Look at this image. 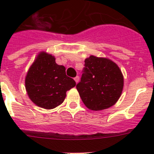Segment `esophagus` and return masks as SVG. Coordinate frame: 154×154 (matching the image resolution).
I'll use <instances>...</instances> for the list:
<instances>
[{
  "label": "esophagus",
  "instance_id": "obj_1",
  "mask_svg": "<svg viewBox=\"0 0 154 154\" xmlns=\"http://www.w3.org/2000/svg\"><path fill=\"white\" fill-rule=\"evenodd\" d=\"M74 80L75 81L76 83H77V82L79 81V76H76V77H75V78H74Z\"/></svg>",
  "mask_w": 154,
  "mask_h": 154
}]
</instances>
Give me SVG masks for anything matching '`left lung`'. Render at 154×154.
I'll list each match as a JSON object with an SVG mask.
<instances>
[{
	"mask_svg": "<svg viewBox=\"0 0 154 154\" xmlns=\"http://www.w3.org/2000/svg\"><path fill=\"white\" fill-rule=\"evenodd\" d=\"M84 65L76 89L85 106L98 111L113 106L123 88V76L117 65L107 58L91 55Z\"/></svg>",
	"mask_w": 154,
	"mask_h": 154,
	"instance_id": "obj_1",
	"label": "left lung"
}]
</instances>
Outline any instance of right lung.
<instances>
[{"mask_svg":"<svg viewBox=\"0 0 154 154\" xmlns=\"http://www.w3.org/2000/svg\"><path fill=\"white\" fill-rule=\"evenodd\" d=\"M75 85V82L65 73L63 65H58L55 58L41 52L28 72L25 88L31 99L42 108L53 109L63 103L66 92Z\"/></svg>","mask_w":154,"mask_h":154,"instance_id":"obj_1","label":"right lung"}]
</instances>
